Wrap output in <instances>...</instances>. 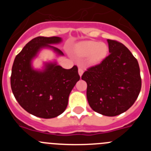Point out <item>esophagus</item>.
Segmentation results:
<instances>
[{
  "label": "esophagus",
  "instance_id": "esophagus-1",
  "mask_svg": "<svg viewBox=\"0 0 151 151\" xmlns=\"http://www.w3.org/2000/svg\"><path fill=\"white\" fill-rule=\"evenodd\" d=\"M83 69H82V67H78V74H79L80 76H82V74H83Z\"/></svg>",
  "mask_w": 151,
  "mask_h": 151
}]
</instances>
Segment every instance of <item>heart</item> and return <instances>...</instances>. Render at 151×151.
<instances>
[{"label": "heart", "instance_id": "1", "mask_svg": "<svg viewBox=\"0 0 151 151\" xmlns=\"http://www.w3.org/2000/svg\"><path fill=\"white\" fill-rule=\"evenodd\" d=\"M75 52L79 57L88 56V62L91 64H97L106 57L108 47L105 43L94 41H86L76 45Z\"/></svg>", "mask_w": 151, "mask_h": 151}]
</instances>
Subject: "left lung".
I'll return each mask as SVG.
<instances>
[{
    "instance_id": "left-lung-1",
    "label": "left lung",
    "mask_w": 151,
    "mask_h": 151,
    "mask_svg": "<svg viewBox=\"0 0 151 151\" xmlns=\"http://www.w3.org/2000/svg\"><path fill=\"white\" fill-rule=\"evenodd\" d=\"M110 54L83 73L91 109L107 116L128 110L138 98L141 78L138 60L122 43L107 39Z\"/></svg>"
}]
</instances>
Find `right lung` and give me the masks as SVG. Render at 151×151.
<instances>
[{
	"mask_svg": "<svg viewBox=\"0 0 151 151\" xmlns=\"http://www.w3.org/2000/svg\"><path fill=\"white\" fill-rule=\"evenodd\" d=\"M61 41L62 38L55 36L33 38L17 54L13 64L10 85L13 95L24 110L40 118H54L63 113L69 94L80 78L76 66L66 69L54 62L45 63L42 70L33 69L32 61L44 47L63 55L50 45Z\"/></svg>",
	"mask_w": 151,
	"mask_h": 151,
	"instance_id": "add662e5",
	"label": "right lung"
}]
</instances>
